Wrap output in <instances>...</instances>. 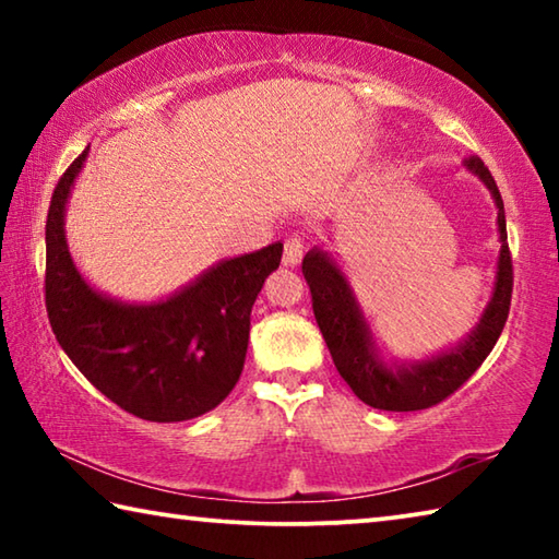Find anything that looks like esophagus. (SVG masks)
Returning a JSON list of instances; mask_svg holds the SVG:
<instances>
[{
	"label": "esophagus",
	"instance_id": "obj_1",
	"mask_svg": "<svg viewBox=\"0 0 559 559\" xmlns=\"http://www.w3.org/2000/svg\"><path fill=\"white\" fill-rule=\"evenodd\" d=\"M302 251H306V246H302V239L298 234H293L286 239V243H283V266H298L300 259H302Z\"/></svg>",
	"mask_w": 559,
	"mask_h": 559
}]
</instances>
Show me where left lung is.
I'll use <instances>...</instances> for the list:
<instances>
[{"label":"left lung","instance_id":"left-lung-1","mask_svg":"<svg viewBox=\"0 0 559 559\" xmlns=\"http://www.w3.org/2000/svg\"><path fill=\"white\" fill-rule=\"evenodd\" d=\"M466 167L488 187L496 200L500 253L493 298L480 316L476 330L456 347L421 362H382L345 273L320 249L308 251L302 259V276L313 296V313L337 372L349 384V390L374 409L416 412L443 402L484 365L506 328L510 296H513V259L508 249L503 200L484 159L473 155L466 159Z\"/></svg>","mask_w":559,"mask_h":559}]
</instances>
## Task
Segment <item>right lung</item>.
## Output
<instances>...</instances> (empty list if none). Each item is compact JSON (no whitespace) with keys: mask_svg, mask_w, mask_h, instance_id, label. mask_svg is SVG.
Listing matches in <instances>:
<instances>
[{"mask_svg":"<svg viewBox=\"0 0 559 559\" xmlns=\"http://www.w3.org/2000/svg\"><path fill=\"white\" fill-rule=\"evenodd\" d=\"M88 150L53 189L46 216V313L81 374L120 409L147 421H187L222 404L239 382L251 308L283 243L226 259L157 302H122L91 288L63 231L71 187Z\"/></svg>","mask_w":559,"mask_h":559,"instance_id":"add662e5","label":"right lung"}]
</instances>
